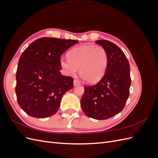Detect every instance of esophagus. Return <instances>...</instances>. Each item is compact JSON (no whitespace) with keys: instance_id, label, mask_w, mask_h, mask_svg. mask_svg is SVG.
Instances as JSON below:
<instances>
[{"instance_id":"1","label":"esophagus","mask_w":158,"mask_h":158,"mask_svg":"<svg viewBox=\"0 0 158 158\" xmlns=\"http://www.w3.org/2000/svg\"><path fill=\"white\" fill-rule=\"evenodd\" d=\"M80 85V82H79L78 80H74V86H77V85Z\"/></svg>"}]
</instances>
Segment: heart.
I'll return each mask as SVG.
<instances>
[{"label":"heart","instance_id":"1","mask_svg":"<svg viewBox=\"0 0 158 158\" xmlns=\"http://www.w3.org/2000/svg\"><path fill=\"white\" fill-rule=\"evenodd\" d=\"M68 59H61L60 66L66 73L74 75L80 69L79 74L85 82H98L106 73L108 56L106 50L100 45H82L70 50Z\"/></svg>","mask_w":158,"mask_h":158}]
</instances>
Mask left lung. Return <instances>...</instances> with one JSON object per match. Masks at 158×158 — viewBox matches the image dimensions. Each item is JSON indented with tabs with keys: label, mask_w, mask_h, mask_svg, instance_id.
<instances>
[{
	"label": "left lung",
	"mask_w": 158,
	"mask_h": 158,
	"mask_svg": "<svg viewBox=\"0 0 158 158\" xmlns=\"http://www.w3.org/2000/svg\"><path fill=\"white\" fill-rule=\"evenodd\" d=\"M95 43L107 51V69L98 84L84 86L80 102L88 117L105 120L116 115L125 106L131 84L130 64L125 53L113 43L104 40Z\"/></svg>",
	"instance_id": "1"
}]
</instances>
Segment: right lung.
I'll return each instance as SVG.
<instances>
[{
    "label": "right lung",
    "mask_w": 158,
    "mask_h": 158,
    "mask_svg": "<svg viewBox=\"0 0 158 158\" xmlns=\"http://www.w3.org/2000/svg\"><path fill=\"white\" fill-rule=\"evenodd\" d=\"M78 41L41 37L28 46L18 61L16 94L18 105L30 116L46 118L59 109L63 95L74 79L61 75L60 58Z\"/></svg>",
    "instance_id": "right-lung-1"
}]
</instances>
